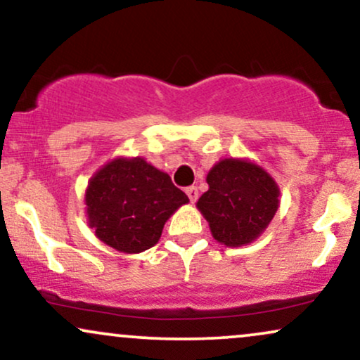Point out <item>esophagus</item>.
Wrapping results in <instances>:
<instances>
[{"label":"esophagus","instance_id":"obj_1","mask_svg":"<svg viewBox=\"0 0 360 360\" xmlns=\"http://www.w3.org/2000/svg\"><path fill=\"white\" fill-rule=\"evenodd\" d=\"M186 194H188L189 201H191V202H196V199H198V196H199L196 186H189V188H186Z\"/></svg>","mask_w":360,"mask_h":360}]
</instances>
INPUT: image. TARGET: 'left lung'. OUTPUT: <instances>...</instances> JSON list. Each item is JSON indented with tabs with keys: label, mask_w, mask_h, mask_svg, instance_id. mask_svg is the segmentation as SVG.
Masks as SVG:
<instances>
[{
	"label": "left lung",
	"mask_w": 360,
	"mask_h": 360,
	"mask_svg": "<svg viewBox=\"0 0 360 360\" xmlns=\"http://www.w3.org/2000/svg\"><path fill=\"white\" fill-rule=\"evenodd\" d=\"M206 183L210 189L196 207L214 240L229 248L253 243L280 206L276 181L250 159H221L210 169Z\"/></svg>",
	"instance_id": "8db88e82"
}]
</instances>
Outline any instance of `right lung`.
I'll return each mask as SVG.
<instances>
[{
    "instance_id": "obj_1",
    "label": "right lung",
    "mask_w": 360,
    "mask_h": 360,
    "mask_svg": "<svg viewBox=\"0 0 360 360\" xmlns=\"http://www.w3.org/2000/svg\"><path fill=\"white\" fill-rule=\"evenodd\" d=\"M189 202L167 172L144 158H115L90 177L85 189L89 226L102 243L141 253L158 243L164 224Z\"/></svg>"
}]
</instances>
